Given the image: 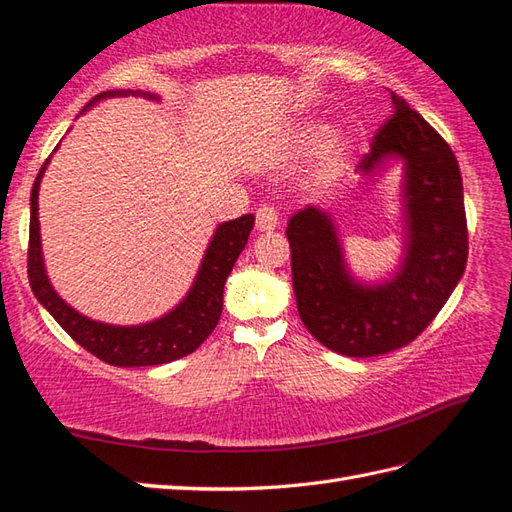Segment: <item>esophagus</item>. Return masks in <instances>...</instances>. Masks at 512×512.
I'll use <instances>...</instances> for the list:
<instances>
[{
	"label": "esophagus",
	"mask_w": 512,
	"mask_h": 512,
	"mask_svg": "<svg viewBox=\"0 0 512 512\" xmlns=\"http://www.w3.org/2000/svg\"><path fill=\"white\" fill-rule=\"evenodd\" d=\"M278 223H280V214H278L276 208H271V206L258 208V212H256V227H258L260 232L276 230Z\"/></svg>",
	"instance_id": "34e87169"
}]
</instances>
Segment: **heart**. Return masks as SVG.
<instances>
[{
    "label": "heart",
    "instance_id": "1",
    "mask_svg": "<svg viewBox=\"0 0 512 512\" xmlns=\"http://www.w3.org/2000/svg\"><path fill=\"white\" fill-rule=\"evenodd\" d=\"M328 133H331V127H328L326 122H320V120L306 122L293 135V149L298 153H311L315 149H320L321 144L328 138ZM350 151H352V144L346 135H333V138L322 147V153H320V164L324 173L326 175L337 173V170L346 164Z\"/></svg>",
    "mask_w": 512,
    "mask_h": 512
}]
</instances>
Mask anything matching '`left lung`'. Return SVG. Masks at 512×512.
Here are the masks:
<instances>
[{
	"label": "left lung",
	"instance_id": "left-lung-1",
	"mask_svg": "<svg viewBox=\"0 0 512 512\" xmlns=\"http://www.w3.org/2000/svg\"><path fill=\"white\" fill-rule=\"evenodd\" d=\"M392 118L374 135L359 173L403 164V256L390 278L361 282L348 269L331 212L306 206L287 225L300 320L346 357H377L425 331L464 274L469 254L462 177L449 144L392 94Z\"/></svg>",
	"mask_w": 512,
	"mask_h": 512
}]
</instances>
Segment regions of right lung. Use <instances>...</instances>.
Masks as SVG:
<instances>
[{"label":"right lung","instance_id":"add662e5","mask_svg":"<svg viewBox=\"0 0 512 512\" xmlns=\"http://www.w3.org/2000/svg\"><path fill=\"white\" fill-rule=\"evenodd\" d=\"M144 96L151 100H160L151 92H133V89H116L96 96L89 107L96 102L113 96ZM50 157L41 166L37 179L30 192V245H28V278L34 298L43 309L61 324L63 331L70 335L76 344H81L87 352L98 359L118 368L135 366H162V363L175 361L195 352L206 337L219 324L223 311V287L225 280L236 263L238 254L249 238L254 227V214H245L234 221L221 223L214 230L206 254L199 265L195 282L188 289L186 298L166 315L157 317L153 322L135 324V326H116L96 322L92 317L72 309L59 293L54 291L48 278L41 252V230H39V186Z\"/></svg>","mask_w":512,"mask_h":512}]
</instances>
